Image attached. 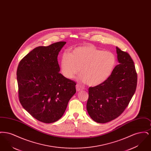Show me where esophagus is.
<instances>
[{"label": "esophagus", "instance_id": "1", "mask_svg": "<svg viewBox=\"0 0 151 151\" xmlns=\"http://www.w3.org/2000/svg\"><path fill=\"white\" fill-rule=\"evenodd\" d=\"M76 91L77 92H80V91H81L83 89L79 86V85H76Z\"/></svg>", "mask_w": 151, "mask_h": 151}]
</instances>
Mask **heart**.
Listing matches in <instances>:
<instances>
[{"label":"heart","instance_id":"obj_1","mask_svg":"<svg viewBox=\"0 0 151 151\" xmlns=\"http://www.w3.org/2000/svg\"><path fill=\"white\" fill-rule=\"evenodd\" d=\"M116 64V58L111 52L104 51L92 45L73 49L64 53L60 60V69L65 78L72 79L80 73L79 81L90 86H97L110 77Z\"/></svg>","mask_w":151,"mask_h":151}]
</instances>
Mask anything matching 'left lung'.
<instances>
[{
  "label": "left lung",
  "instance_id": "8db88e82",
  "mask_svg": "<svg viewBox=\"0 0 151 151\" xmlns=\"http://www.w3.org/2000/svg\"><path fill=\"white\" fill-rule=\"evenodd\" d=\"M119 65L99 86L89 88L87 111L94 121L105 123L122 114L135 92L137 73L129 54L116 47Z\"/></svg>",
  "mask_w": 151,
  "mask_h": 151
}]
</instances>
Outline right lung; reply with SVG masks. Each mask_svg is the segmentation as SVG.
<instances>
[{
  "label": "right lung",
  "mask_w": 151,
  "mask_h": 151,
  "mask_svg": "<svg viewBox=\"0 0 151 151\" xmlns=\"http://www.w3.org/2000/svg\"><path fill=\"white\" fill-rule=\"evenodd\" d=\"M65 43L37 47L22 59L17 67L20 102L40 122L58 121L76 93L75 82L59 73L58 55Z\"/></svg>",
  "instance_id": "obj_1"
}]
</instances>
